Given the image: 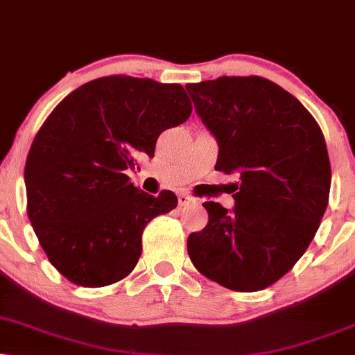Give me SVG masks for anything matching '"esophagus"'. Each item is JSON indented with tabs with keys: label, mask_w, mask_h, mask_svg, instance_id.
Returning a JSON list of instances; mask_svg holds the SVG:
<instances>
[{
	"label": "esophagus",
	"mask_w": 355,
	"mask_h": 355,
	"mask_svg": "<svg viewBox=\"0 0 355 355\" xmlns=\"http://www.w3.org/2000/svg\"><path fill=\"white\" fill-rule=\"evenodd\" d=\"M195 198H193V196H190V195H187V193H180V195H178V205L180 206H188V205H191V203H195Z\"/></svg>",
	"instance_id": "obj_1"
}]
</instances>
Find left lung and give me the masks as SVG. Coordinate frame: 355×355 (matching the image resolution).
<instances>
[{
  "label": "left lung",
  "instance_id": "left-lung-1",
  "mask_svg": "<svg viewBox=\"0 0 355 355\" xmlns=\"http://www.w3.org/2000/svg\"><path fill=\"white\" fill-rule=\"evenodd\" d=\"M185 88L218 142L216 170L241 177L234 208L203 203L208 224L188 236V255L226 288L263 290L291 270L320 227L331 188L324 136L270 80L221 77Z\"/></svg>",
  "mask_w": 355,
  "mask_h": 355
}]
</instances>
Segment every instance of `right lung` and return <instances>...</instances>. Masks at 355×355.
Masks as SVG:
<instances>
[{"instance_id":"1","label":"right lung","mask_w":355,"mask_h":355,"mask_svg":"<svg viewBox=\"0 0 355 355\" xmlns=\"http://www.w3.org/2000/svg\"><path fill=\"white\" fill-rule=\"evenodd\" d=\"M190 114L182 85L125 75L58 103L31 146L24 180L29 221L65 278L98 288L136 267L146 224L177 208V196L139 190L125 170L154 157L160 132Z\"/></svg>"}]
</instances>
